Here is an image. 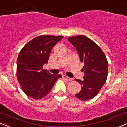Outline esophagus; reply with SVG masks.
Returning <instances> with one entry per match:
<instances>
[{
	"label": "esophagus",
	"mask_w": 127,
	"mask_h": 127,
	"mask_svg": "<svg viewBox=\"0 0 127 127\" xmlns=\"http://www.w3.org/2000/svg\"><path fill=\"white\" fill-rule=\"evenodd\" d=\"M63 78L64 79H66V80L69 81H72V78H69V77H68V76H67L66 75H63Z\"/></svg>",
	"instance_id": "obj_1"
}]
</instances>
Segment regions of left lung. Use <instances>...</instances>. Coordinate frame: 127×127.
<instances>
[{"mask_svg": "<svg viewBox=\"0 0 127 127\" xmlns=\"http://www.w3.org/2000/svg\"><path fill=\"white\" fill-rule=\"evenodd\" d=\"M68 40L78 51L80 61L84 64L82 69L85 73L84 79H75L81 86L75 96L82 101L92 99L107 80L108 66L106 57L96 43L86 36H73Z\"/></svg>", "mask_w": 127, "mask_h": 127, "instance_id": "left-lung-1", "label": "left lung"}]
</instances>
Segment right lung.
<instances>
[{"instance_id": "add662e5", "label": "right lung", "mask_w": 127, "mask_h": 127, "mask_svg": "<svg viewBox=\"0 0 127 127\" xmlns=\"http://www.w3.org/2000/svg\"><path fill=\"white\" fill-rule=\"evenodd\" d=\"M63 36L40 35L26 43L17 60V78L28 96L40 99L47 95L61 75H53L43 69L51 50Z\"/></svg>"}]
</instances>
